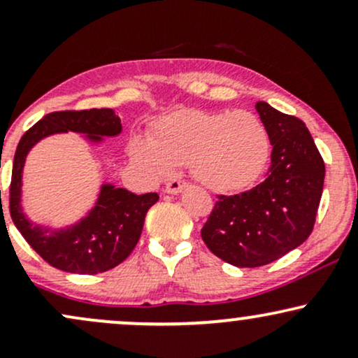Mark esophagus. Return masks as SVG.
Listing matches in <instances>:
<instances>
[{"instance_id":"1","label":"esophagus","mask_w":358,"mask_h":358,"mask_svg":"<svg viewBox=\"0 0 358 358\" xmlns=\"http://www.w3.org/2000/svg\"><path fill=\"white\" fill-rule=\"evenodd\" d=\"M185 183L183 180H178V178H173V180H170V182H168L166 185H165V192L166 193H171V195H176V193H180L185 188Z\"/></svg>"}]
</instances>
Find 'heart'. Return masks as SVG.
I'll use <instances>...</instances> for the list:
<instances>
[{
  "instance_id": "b5f03b06",
  "label": "heart",
  "mask_w": 358,
  "mask_h": 358,
  "mask_svg": "<svg viewBox=\"0 0 358 358\" xmlns=\"http://www.w3.org/2000/svg\"><path fill=\"white\" fill-rule=\"evenodd\" d=\"M129 155L151 176L188 163L207 188L234 193L248 190L264 175L271 138L264 122L249 110L183 109L163 117L155 138L138 134L131 139Z\"/></svg>"
}]
</instances>
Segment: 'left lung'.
Instances as JSON below:
<instances>
[{
	"mask_svg": "<svg viewBox=\"0 0 358 358\" xmlns=\"http://www.w3.org/2000/svg\"><path fill=\"white\" fill-rule=\"evenodd\" d=\"M273 153L268 178L239 195H219L202 239L222 261L259 268L301 245L313 231L324 163L301 119L259 101Z\"/></svg>",
	"mask_w": 358,
	"mask_h": 358,
	"instance_id": "obj_1",
	"label": "left lung"
}]
</instances>
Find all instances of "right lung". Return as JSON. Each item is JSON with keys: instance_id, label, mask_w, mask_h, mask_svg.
Listing matches in <instances>:
<instances>
[{"instance_id": "1", "label": "right lung", "mask_w": 358, "mask_h": 358, "mask_svg": "<svg viewBox=\"0 0 358 358\" xmlns=\"http://www.w3.org/2000/svg\"><path fill=\"white\" fill-rule=\"evenodd\" d=\"M84 134L90 143L121 134V119L113 109L59 110L31 126L20 139L10 185V213L31 249L53 268L76 274H97L116 268L136 248L148 210L158 193L134 195L126 188L104 183L96 205L79 222L65 229L34 224L22 207L23 166L36 143L59 133ZM1 193V192H0ZM1 196V195H0Z\"/></svg>"}]
</instances>
